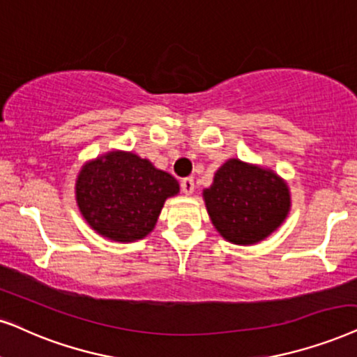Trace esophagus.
Returning a JSON list of instances; mask_svg holds the SVG:
<instances>
[{"instance_id": "obj_1", "label": "esophagus", "mask_w": 357, "mask_h": 357, "mask_svg": "<svg viewBox=\"0 0 357 357\" xmlns=\"http://www.w3.org/2000/svg\"><path fill=\"white\" fill-rule=\"evenodd\" d=\"M180 188H182V192L185 193V195H192L193 190H195V182H193L192 177L183 178L182 183H180Z\"/></svg>"}]
</instances>
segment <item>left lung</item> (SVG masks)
Masks as SVG:
<instances>
[{"mask_svg": "<svg viewBox=\"0 0 357 357\" xmlns=\"http://www.w3.org/2000/svg\"><path fill=\"white\" fill-rule=\"evenodd\" d=\"M203 198L211 223L233 244H256L284 223L290 211V192L285 180L269 169L226 160L216 170Z\"/></svg>", "mask_w": 357, "mask_h": 357, "instance_id": "1", "label": "left lung"}]
</instances>
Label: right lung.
Here are the masks:
<instances>
[{
  "mask_svg": "<svg viewBox=\"0 0 357 357\" xmlns=\"http://www.w3.org/2000/svg\"><path fill=\"white\" fill-rule=\"evenodd\" d=\"M178 182L147 159L113 151L86 162L77 177V205L96 233L132 243L154 229L162 206L178 193Z\"/></svg>",
  "mask_w": 357,
  "mask_h": 357,
  "instance_id": "obj_1",
  "label": "right lung"
}]
</instances>
